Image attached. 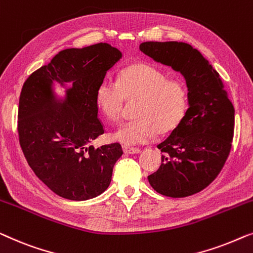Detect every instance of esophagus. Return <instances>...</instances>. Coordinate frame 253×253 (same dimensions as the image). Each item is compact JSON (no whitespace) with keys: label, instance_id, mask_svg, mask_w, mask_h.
Returning <instances> with one entry per match:
<instances>
[{"label":"esophagus","instance_id":"obj_1","mask_svg":"<svg viewBox=\"0 0 253 253\" xmlns=\"http://www.w3.org/2000/svg\"><path fill=\"white\" fill-rule=\"evenodd\" d=\"M123 150L126 155H134V154H140V152H141V149L133 148V147H127V145H124Z\"/></svg>","mask_w":253,"mask_h":253}]
</instances>
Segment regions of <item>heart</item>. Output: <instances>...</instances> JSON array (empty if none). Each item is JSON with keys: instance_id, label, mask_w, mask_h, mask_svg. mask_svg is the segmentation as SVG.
<instances>
[{"instance_id": "heart-1", "label": "heart", "mask_w": 253, "mask_h": 253, "mask_svg": "<svg viewBox=\"0 0 253 253\" xmlns=\"http://www.w3.org/2000/svg\"><path fill=\"white\" fill-rule=\"evenodd\" d=\"M134 117L112 133V138L126 145L142 144L156 135L175 129L186 116L189 91L186 81L169 77L147 63H135L120 71L117 83L106 78L98 84L95 103L108 120L117 122L125 101L137 99Z\"/></svg>"}]
</instances>
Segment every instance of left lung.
Here are the masks:
<instances>
[{"label": "left lung", "mask_w": 253, "mask_h": 253, "mask_svg": "<svg viewBox=\"0 0 253 253\" xmlns=\"http://www.w3.org/2000/svg\"><path fill=\"white\" fill-rule=\"evenodd\" d=\"M140 50L184 77L189 108L179 126L158 144L162 165L148 176L157 193L191 196L218 176L228 158L235 110L219 73L197 49L184 42H143Z\"/></svg>", "instance_id": "1"}]
</instances>
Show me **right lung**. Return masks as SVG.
<instances>
[{
    "mask_svg": "<svg viewBox=\"0 0 253 253\" xmlns=\"http://www.w3.org/2000/svg\"><path fill=\"white\" fill-rule=\"evenodd\" d=\"M120 58L118 49L102 42L65 49L34 71L21 88L17 127L20 148L35 175L60 197L86 201L101 195L124 154L119 143L89 145L104 133L96 89ZM54 80L74 83L64 103L54 101Z\"/></svg>",
    "mask_w": 253,
    "mask_h": 253,
    "instance_id": "add662e5",
    "label": "right lung"
}]
</instances>
